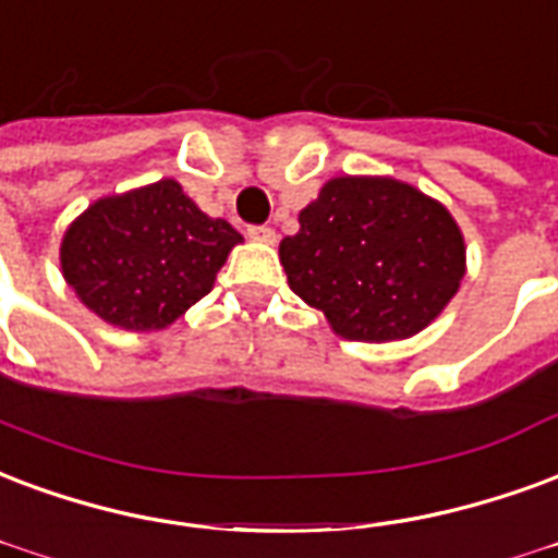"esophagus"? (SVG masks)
<instances>
[{
  "instance_id": "esophagus-1",
  "label": "esophagus",
  "mask_w": 558,
  "mask_h": 558,
  "mask_svg": "<svg viewBox=\"0 0 558 558\" xmlns=\"http://www.w3.org/2000/svg\"><path fill=\"white\" fill-rule=\"evenodd\" d=\"M247 236L254 239V242H263V245H275L278 233L266 225H254V227H247Z\"/></svg>"
}]
</instances>
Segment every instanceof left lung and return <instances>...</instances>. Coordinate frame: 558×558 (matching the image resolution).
I'll return each instance as SVG.
<instances>
[{
	"label": "left lung",
	"mask_w": 558,
	"mask_h": 558,
	"mask_svg": "<svg viewBox=\"0 0 558 558\" xmlns=\"http://www.w3.org/2000/svg\"><path fill=\"white\" fill-rule=\"evenodd\" d=\"M280 242L290 290L345 340H405L461 287L468 247L444 204L393 177H333Z\"/></svg>",
	"instance_id": "obj_1"
}]
</instances>
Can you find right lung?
<instances>
[{
  "instance_id": "obj_1",
  "label": "right lung",
  "mask_w": 558,
  "mask_h": 558,
  "mask_svg": "<svg viewBox=\"0 0 558 558\" xmlns=\"http://www.w3.org/2000/svg\"><path fill=\"white\" fill-rule=\"evenodd\" d=\"M239 242L177 180H159L90 204L61 239V271L102 322L159 331L213 290Z\"/></svg>"
}]
</instances>
